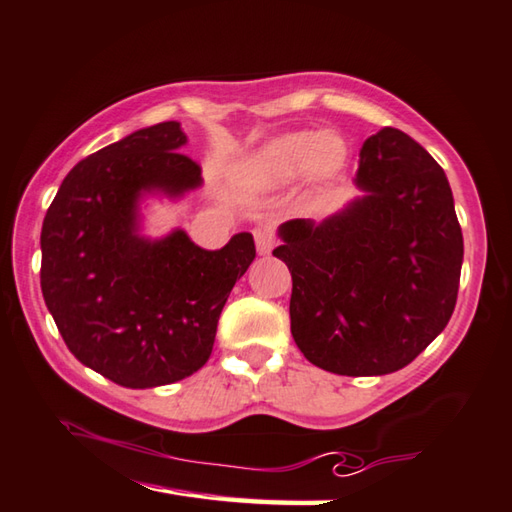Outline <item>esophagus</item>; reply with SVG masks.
Here are the masks:
<instances>
[{
    "label": "esophagus",
    "instance_id": "esophagus-1",
    "mask_svg": "<svg viewBox=\"0 0 512 512\" xmlns=\"http://www.w3.org/2000/svg\"><path fill=\"white\" fill-rule=\"evenodd\" d=\"M253 237H255V246H257V253L259 255H268L271 253V248L275 244V235L271 228L266 226H259L253 230Z\"/></svg>",
    "mask_w": 512,
    "mask_h": 512
}]
</instances>
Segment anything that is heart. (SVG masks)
<instances>
[{"mask_svg": "<svg viewBox=\"0 0 512 512\" xmlns=\"http://www.w3.org/2000/svg\"><path fill=\"white\" fill-rule=\"evenodd\" d=\"M349 159L347 138L338 129L288 132L275 136L237 165V176L250 188L273 190L297 172L309 183H327L342 172Z\"/></svg>", "mask_w": 512, "mask_h": 512, "instance_id": "heart-1", "label": "heart"}]
</instances>
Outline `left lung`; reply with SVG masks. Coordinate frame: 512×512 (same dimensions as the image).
<instances>
[{"mask_svg": "<svg viewBox=\"0 0 512 512\" xmlns=\"http://www.w3.org/2000/svg\"><path fill=\"white\" fill-rule=\"evenodd\" d=\"M360 190L320 224L277 228L293 277L291 333L315 367L340 376L403 369L457 304L463 235L443 167L401 129L360 147Z\"/></svg>", "mask_w": 512, "mask_h": 512, "instance_id": "left-lung-1", "label": "left lung"}]
</instances>
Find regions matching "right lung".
Here are the masks:
<instances>
[{
  "label": "right lung",
  "mask_w": 512,
  "mask_h": 512,
  "mask_svg": "<svg viewBox=\"0 0 512 512\" xmlns=\"http://www.w3.org/2000/svg\"><path fill=\"white\" fill-rule=\"evenodd\" d=\"M181 123L136 129L64 176L46 210L40 284L60 336L116 385H170L206 365L232 286L255 259L250 232L206 250L188 232H143L147 199L203 185Z\"/></svg>",
  "instance_id": "right-lung-1"
}]
</instances>
